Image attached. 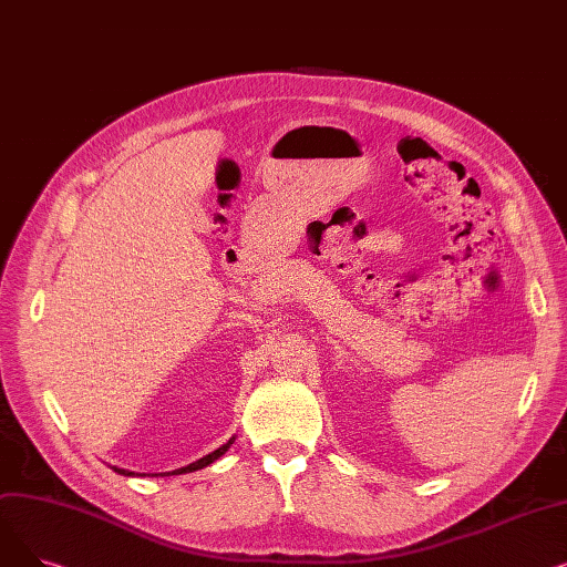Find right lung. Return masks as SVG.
I'll use <instances>...</instances> for the list:
<instances>
[{
  "mask_svg": "<svg viewBox=\"0 0 567 567\" xmlns=\"http://www.w3.org/2000/svg\"><path fill=\"white\" fill-rule=\"evenodd\" d=\"M234 439L236 436H231L227 443H223L218 451H214V453H208V455H204L202 460H197V462H193V464H188V466H182V468H174V471H167V475H178V473H193V471H199V468H204V466H208V464H214L218 457H223L227 451H229V445L234 443ZM112 471L114 473H118V475H128V478H142V475H146V473H135V471H128V468H118V466H112ZM152 475V473H148ZM154 475H165V473H154Z\"/></svg>",
  "mask_w": 567,
  "mask_h": 567,
  "instance_id": "right-lung-1",
  "label": "right lung"
}]
</instances>
